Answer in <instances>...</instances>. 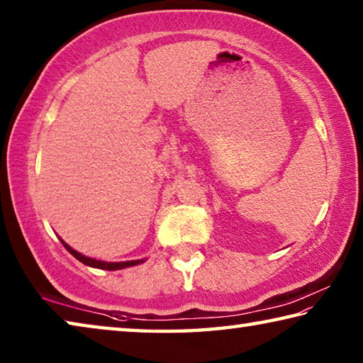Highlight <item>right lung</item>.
I'll return each instance as SVG.
<instances>
[{
	"label": "right lung",
	"mask_w": 363,
	"mask_h": 363,
	"mask_svg": "<svg viewBox=\"0 0 363 363\" xmlns=\"http://www.w3.org/2000/svg\"><path fill=\"white\" fill-rule=\"evenodd\" d=\"M60 242H62V245H64V247L67 248V251H69V253H70L72 256H75L79 262H83V264H86V266H89V267L104 269V270H120V269H125V267L138 266V264L144 262V259H136V261H121V262H106V261H97V259H93V257H88V256H84V255H82V253H78V251H77V250H73V248L70 247V245H67V243L62 240V238H60Z\"/></svg>",
	"instance_id": "add662e5"
}]
</instances>
